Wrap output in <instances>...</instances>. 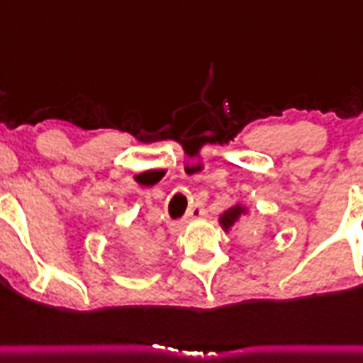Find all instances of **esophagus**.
<instances>
[{"instance_id":"1","label":"esophagus","mask_w":363,"mask_h":363,"mask_svg":"<svg viewBox=\"0 0 363 363\" xmlns=\"http://www.w3.org/2000/svg\"><path fill=\"white\" fill-rule=\"evenodd\" d=\"M205 216V210H203V206L201 205H194L190 210H188L186 218H184V221H190V219H199Z\"/></svg>"}]
</instances>
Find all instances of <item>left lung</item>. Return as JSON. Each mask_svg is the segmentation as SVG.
Wrapping results in <instances>:
<instances>
[{
    "instance_id": "obj_1",
    "label": "left lung",
    "mask_w": 363,
    "mask_h": 363,
    "mask_svg": "<svg viewBox=\"0 0 363 363\" xmlns=\"http://www.w3.org/2000/svg\"><path fill=\"white\" fill-rule=\"evenodd\" d=\"M249 214V208L243 203H236V205H233L230 208H227L225 212H221L218 218L219 221V227L223 228L225 233H228L230 228L234 227V225L238 223L240 219L243 218V216Z\"/></svg>"
}]
</instances>
